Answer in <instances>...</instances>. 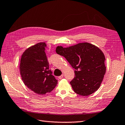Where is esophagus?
Masks as SVG:
<instances>
[{
	"label": "esophagus",
	"instance_id": "1",
	"mask_svg": "<svg viewBox=\"0 0 125 125\" xmlns=\"http://www.w3.org/2000/svg\"><path fill=\"white\" fill-rule=\"evenodd\" d=\"M63 77V74H62V75H60V76H58V79H62Z\"/></svg>",
	"mask_w": 125,
	"mask_h": 125
}]
</instances>
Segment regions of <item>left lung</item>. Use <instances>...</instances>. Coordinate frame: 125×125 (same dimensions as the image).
<instances>
[{"mask_svg": "<svg viewBox=\"0 0 125 125\" xmlns=\"http://www.w3.org/2000/svg\"><path fill=\"white\" fill-rule=\"evenodd\" d=\"M55 51L75 70V75L70 82L75 93L87 96L98 90L106 73L105 57L101 49L84 42L67 48L58 46Z\"/></svg>", "mask_w": 125, "mask_h": 125, "instance_id": "obj_1", "label": "left lung"}]
</instances>
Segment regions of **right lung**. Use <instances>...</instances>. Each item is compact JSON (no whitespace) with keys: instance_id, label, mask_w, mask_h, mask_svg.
Listing matches in <instances>:
<instances>
[{"instance_id":"1","label":"right lung","mask_w":125,"mask_h":125,"mask_svg":"<svg viewBox=\"0 0 125 125\" xmlns=\"http://www.w3.org/2000/svg\"><path fill=\"white\" fill-rule=\"evenodd\" d=\"M46 46L45 43L41 42L26 49L22 54L19 67L24 84L38 95L50 93L58 83L49 70Z\"/></svg>"}]
</instances>
